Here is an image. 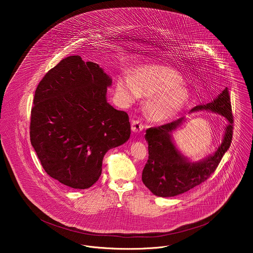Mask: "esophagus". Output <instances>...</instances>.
Here are the masks:
<instances>
[{"label":"esophagus","mask_w":253,"mask_h":253,"mask_svg":"<svg viewBox=\"0 0 253 253\" xmlns=\"http://www.w3.org/2000/svg\"><path fill=\"white\" fill-rule=\"evenodd\" d=\"M144 128V126L142 125V123L138 120H134L131 122V129L133 132H139L142 131Z\"/></svg>","instance_id":"34e87169"}]
</instances>
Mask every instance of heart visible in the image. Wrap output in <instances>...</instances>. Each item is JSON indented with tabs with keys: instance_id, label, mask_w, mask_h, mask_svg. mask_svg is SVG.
Instances as JSON below:
<instances>
[{
	"instance_id": "obj_1",
	"label": "heart",
	"mask_w": 253,
	"mask_h": 253,
	"mask_svg": "<svg viewBox=\"0 0 253 253\" xmlns=\"http://www.w3.org/2000/svg\"><path fill=\"white\" fill-rule=\"evenodd\" d=\"M176 70L164 65L148 64L134 69L132 75L117 79L116 91L126 104L134 103L140 95L149 97L146 110L159 123L174 119L189 102L190 90Z\"/></svg>"
}]
</instances>
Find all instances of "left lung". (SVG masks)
I'll use <instances>...</instances> for the list:
<instances>
[{
	"label": "left lung",
	"instance_id": "1",
	"mask_svg": "<svg viewBox=\"0 0 253 253\" xmlns=\"http://www.w3.org/2000/svg\"><path fill=\"white\" fill-rule=\"evenodd\" d=\"M200 111L219 114L227 121L221 144L212 155L201 161H190L173 142L172 133L185 122V117L146 130L149 158L142 171V181L154 195L174 197L205 182L215 171L229 149L233 136V115L228 88L222 90L211 102L196 106L190 113Z\"/></svg>",
	"mask_w": 253,
	"mask_h": 253
}]
</instances>
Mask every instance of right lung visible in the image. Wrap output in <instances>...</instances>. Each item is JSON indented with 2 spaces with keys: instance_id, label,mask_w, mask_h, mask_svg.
I'll list each match as a JSON object with an SVG mask.
<instances>
[{
  "instance_id": "add662e5",
  "label": "right lung",
  "mask_w": 253,
  "mask_h": 253,
  "mask_svg": "<svg viewBox=\"0 0 253 253\" xmlns=\"http://www.w3.org/2000/svg\"><path fill=\"white\" fill-rule=\"evenodd\" d=\"M112 79L94 62L68 56L37 86L30 139L45 172L74 189L101 175L110 149L130 136L128 116L107 102Z\"/></svg>"
}]
</instances>
